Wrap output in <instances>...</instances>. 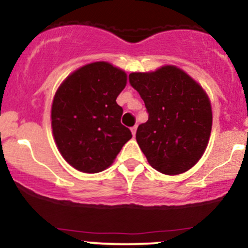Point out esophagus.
I'll use <instances>...</instances> for the list:
<instances>
[{
  "label": "esophagus",
  "mask_w": 248,
  "mask_h": 248,
  "mask_svg": "<svg viewBox=\"0 0 248 248\" xmlns=\"http://www.w3.org/2000/svg\"><path fill=\"white\" fill-rule=\"evenodd\" d=\"M136 130H137V126H132V127H131V134H132V136H135V135H136Z\"/></svg>",
  "instance_id": "34e87169"
}]
</instances>
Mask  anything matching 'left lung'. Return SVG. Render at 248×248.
Segmentation results:
<instances>
[{
    "mask_svg": "<svg viewBox=\"0 0 248 248\" xmlns=\"http://www.w3.org/2000/svg\"><path fill=\"white\" fill-rule=\"evenodd\" d=\"M129 82L149 114L136 131V141L149 165L171 176L192 169L206 151L212 129L206 92L173 65L153 72H132Z\"/></svg>",
    "mask_w": 248,
    "mask_h": 248,
    "instance_id": "left-lung-1",
    "label": "left lung"
}]
</instances>
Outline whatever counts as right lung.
Listing matches in <instances>:
<instances>
[{
  "label": "right lung",
  "instance_id": "1",
  "mask_svg": "<svg viewBox=\"0 0 248 248\" xmlns=\"http://www.w3.org/2000/svg\"><path fill=\"white\" fill-rule=\"evenodd\" d=\"M127 75L106 61L87 63L66 77L51 104V130L62 158L80 172L96 173L113 164L132 137L121 123L116 102Z\"/></svg>",
  "mask_w": 248,
  "mask_h": 248
}]
</instances>
